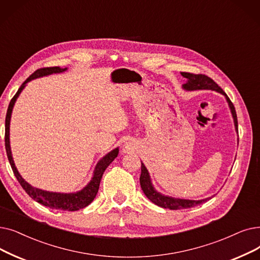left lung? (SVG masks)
I'll return each instance as SVG.
<instances>
[{
    "mask_svg": "<svg viewBox=\"0 0 260 260\" xmlns=\"http://www.w3.org/2000/svg\"><path fill=\"white\" fill-rule=\"evenodd\" d=\"M183 75V77L186 78V83L183 84V89L186 90V91H196V90H212V91H216L221 93L222 95L225 96V100L229 104V107L231 109L232 116L234 119V125H235V131L238 134V120H237V115H236V110L231 102L230 98L226 95L223 90L214 83L210 77L203 75V74H192V73H187V72H182L180 73ZM239 142V138L237 139ZM140 186L143 191V193L146 196L151 202H153L155 205L162 207V208H168L171 210H176V209H186V208H191L194 207L197 205L202 204V203L206 202L207 199H203V200H186V199H178V198H172L169 196H165L155 189L152 179L150 176V173L148 171V169L144 166V164L141 161V175H140Z\"/></svg>",
    "mask_w": 260,
    "mask_h": 260,
    "instance_id": "8db88e82",
    "label": "left lung"
}]
</instances>
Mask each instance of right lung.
I'll use <instances>...</instances> for the list:
<instances>
[{
    "instance_id": "1",
    "label": "right lung",
    "mask_w": 260,
    "mask_h": 260,
    "mask_svg": "<svg viewBox=\"0 0 260 260\" xmlns=\"http://www.w3.org/2000/svg\"><path fill=\"white\" fill-rule=\"evenodd\" d=\"M68 70V68H60V67H50V68H42V69H39L37 71L34 72L27 80L20 86L18 89L17 93L15 96L11 99L8 109H7V114H6V119H5V148H6V153L9 164L11 166V169H13L14 174L17 177L18 182L25 190V192L36 202L40 203L41 205L47 206L50 208L54 209H61V210H68V211H75V210H80L86 206H88L90 203H91L96 193L100 187V182L101 178L103 176L104 171L106 170V168L114 161L115 158L119 154V148H116L109 153H107L104 157L101 158V159L98 161V164L94 167L93 174L90 182L80 191H76V192H70V193H63V192H53V191H47V190H42L39 188L32 187L29 185L26 180L21 176L19 173L18 169L15 165L13 154H11V149H10V139H9V129H10V119H11V114H13V109L15 106V103L17 99L19 98L20 93L22 92V90L25 88L28 82L36 80V78H40L43 76H48L51 74H56V73H62Z\"/></svg>"
}]
</instances>
